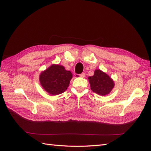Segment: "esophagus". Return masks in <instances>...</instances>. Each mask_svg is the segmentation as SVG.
<instances>
[{
  "label": "esophagus",
  "mask_w": 151,
  "mask_h": 151,
  "mask_svg": "<svg viewBox=\"0 0 151 151\" xmlns=\"http://www.w3.org/2000/svg\"><path fill=\"white\" fill-rule=\"evenodd\" d=\"M85 76H86V74H85V73H84V72H83V73H82V74H79V76L81 77H84Z\"/></svg>",
  "instance_id": "34e87169"
}]
</instances>
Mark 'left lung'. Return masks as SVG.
Segmentation results:
<instances>
[{"label": "left lung", "instance_id": "8db88e82", "mask_svg": "<svg viewBox=\"0 0 151 151\" xmlns=\"http://www.w3.org/2000/svg\"><path fill=\"white\" fill-rule=\"evenodd\" d=\"M91 89L93 92L101 96L109 94L114 87L113 81L106 73L96 70L94 76L89 77Z\"/></svg>", "mask_w": 151, "mask_h": 151}]
</instances>
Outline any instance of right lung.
Here are the masks:
<instances>
[{
  "label": "right lung",
  "mask_w": 151,
  "mask_h": 151,
  "mask_svg": "<svg viewBox=\"0 0 151 151\" xmlns=\"http://www.w3.org/2000/svg\"><path fill=\"white\" fill-rule=\"evenodd\" d=\"M72 77L70 71L60 65H52L40 76L43 89L51 95L60 94L67 89Z\"/></svg>",
  "instance_id": "right-lung-1"
}]
</instances>
